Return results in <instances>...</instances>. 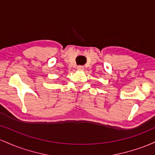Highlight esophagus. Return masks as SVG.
<instances>
[{
	"instance_id": "obj_1",
	"label": "esophagus",
	"mask_w": 155,
	"mask_h": 155,
	"mask_svg": "<svg viewBox=\"0 0 155 155\" xmlns=\"http://www.w3.org/2000/svg\"><path fill=\"white\" fill-rule=\"evenodd\" d=\"M77 70L78 71H83L84 67L82 66V65H79V66H77Z\"/></svg>"
}]
</instances>
